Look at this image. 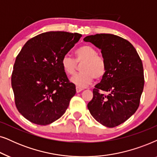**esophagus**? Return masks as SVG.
<instances>
[{"label":"esophagus","instance_id":"1","mask_svg":"<svg viewBox=\"0 0 157 157\" xmlns=\"http://www.w3.org/2000/svg\"><path fill=\"white\" fill-rule=\"evenodd\" d=\"M82 90H83V89L80 88V87H76V92H77V93H80V92L82 91Z\"/></svg>","mask_w":157,"mask_h":157}]
</instances>
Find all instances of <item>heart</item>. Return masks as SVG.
<instances>
[{
    "mask_svg": "<svg viewBox=\"0 0 157 157\" xmlns=\"http://www.w3.org/2000/svg\"><path fill=\"white\" fill-rule=\"evenodd\" d=\"M75 59L69 55L64 56L61 64L64 72L68 75L75 74L77 63H82L80 67L82 72L70 78L71 82L77 87H85L91 84L94 78L100 80L106 72V62L98 51L90 45H82L75 50Z\"/></svg>",
    "mask_w": 157,
    "mask_h": 157,
    "instance_id": "obj_1",
    "label": "heart"
}]
</instances>
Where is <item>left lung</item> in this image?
<instances>
[{"label":"left lung","mask_w":157,"mask_h":157,"mask_svg":"<svg viewBox=\"0 0 157 157\" xmlns=\"http://www.w3.org/2000/svg\"><path fill=\"white\" fill-rule=\"evenodd\" d=\"M84 41L101 49L107 66L87 108L98 122L113 128L139 108L144 85L143 64L133 46L116 35L97 33L85 37Z\"/></svg>","instance_id":"obj_1"}]
</instances>
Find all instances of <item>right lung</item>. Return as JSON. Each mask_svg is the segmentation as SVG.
Returning <instances> with one entry per match:
<instances>
[{
	"label": "right lung",
	"instance_id": "add662e5",
	"mask_svg": "<svg viewBox=\"0 0 157 157\" xmlns=\"http://www.w3.org/2000/svg\"><path fill=\"white\" fill-rule=\"evenodd\" d=\"M81 36L65 31L42 33L29 39L16 57L11 76L16 106L31 123L50 124L67 109L76 89L61 62Z\"/></svg>",
	"mask_w": 157,
	"mask_h": 157
}]
</instances>
